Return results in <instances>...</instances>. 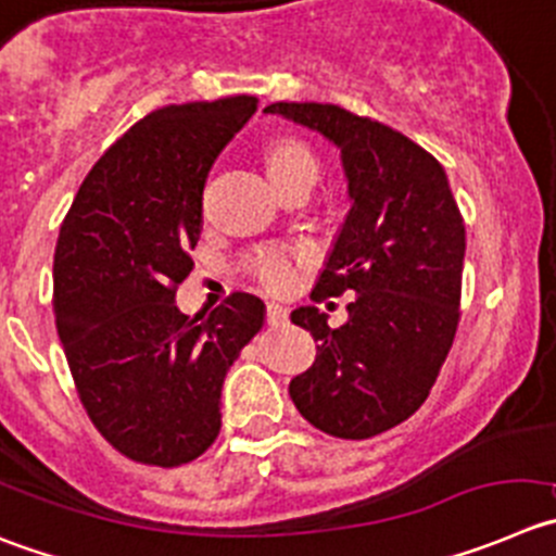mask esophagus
<instances>
[{"label":"esophagus","mask_w":556,"mask_h":556,"mask_svg":"<svg viewBox=\"0 0 556 556\" xmlns=\"http://www.w3.org/2000/svg\"><path fill=\"white\" fill-rule=\"evenodd\" d=\"M266 320H268V326H282L285 320H288V309L277 302L266 304Z\"/></svg>","instance_id":"34e87169"}]
</instances>
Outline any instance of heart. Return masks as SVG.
Here are the masks:
<instances>
[{
  "mask_svg": "<svg viewBox=\"0 0 556 556\" xmlns=\"http://www.w3.org/2000/svg\"><path fill=\"white\" fill-rule=\"evenodd\" d=\"M266 167L274 184L285 186L295 178H315L318 159L299 139H279L266 150ZM313 263V249L307 243H268L254 249L249 257V274L271 293H288L302 282L304 268Z\"/></svg>",
  "mask_w": 556,
  "mask_h": 556,
  "instance_id": "obj_1",
  "label": "heart"
}]
</instances>
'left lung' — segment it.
<instances>
[{
    "instance_id": "1",
    "label": "left lung",
    "mask_w": 556,
    "mask_h": 556,
    "mask_svg": "<svg viewBox=\"0 0 556 556\" xmlns=\"http://www.w3.org/2000/svg\"><path fill=\"white\" fill-rule=\"evenodd\" d=\"M266 112L331 139L354 200L313 290L315 302L356 293L349 320L331 329L315 307L290 313L318 351L288 392L324 433L370 439L422 406L453 349L464 216L442 164L395 128L334 103L277 101Z\"/></svg>"
}]
</instances>
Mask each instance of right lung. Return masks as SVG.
Segmentation results:
<instances>
[{
	"label": "right lung",
	"instance_id": "obj_1",
	"mask_svg": "<svg viewBox=\"0 0 556 556\" xmlns=\"http://www.w3.org/2000/svg\"><path fill=\"white\" fill-rule=\"evenodd\" d=\"M257 98L173 103L134 123L79 186L54 249V318L87 417L128 460L189 464L216 442L222 383L263 302L175 307L200 241L202 189Z\"/></svg>",
	"mask_w": 556,
	"mask_h": 556
}]
</instances>
